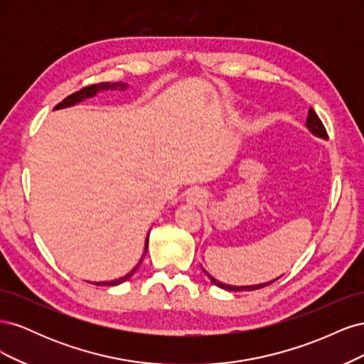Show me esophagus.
Instances as JSON below:
<instances>
[{
  "label": "esophagus",
  "mask_w": 364,
  "mask_h": 364,
  "mask_svg": "<svg viewBox=\"0 0 364 364\" xmlns=\"http://www.w3.org/2000/svg\"><path fill=\"white\" fill-rule=\"evenodd\" d=\"M206 199V194L200 188H191L186 194V202L191 205H200Z\"/></svg>",
  "instance_id": "obj_1"
}]
</instances>
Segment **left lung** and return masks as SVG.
Segmentation results:
<instances>
[{
  "label": "left lung",
  "instance_id": "8db88e82",
  "mask_svg": "<svg viewBox=\"0 0 364 364\" xmlns=\"http://www.w3.org/2000/svg\"><path fill=\"white\" fill-rule=\"evenodd\" d=\"M306 127L310 129L314 135L321 136V138H328L326 129H325V126H323V123H322V119L318 118V115L314 112V109H313V107H310V111H308V118H306ZM203 272L208 274V278L211 279V282H213L214 285H217V287H220V289L229 290V291H243V290H246V291H252V290H258V289H264V287H267V285H270V284H273L274 281H278V279H279V278H277V279L269 281V282H266V284H258V285H247V287H235V285H228V284H223V282L217 281V279H215V278H213L211 274H209V273H208L205 269H203Z\"/></svg>",
  "mask_w": 364,
  "mask_h": 364
}]
</instances>
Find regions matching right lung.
<instances>
[{
  "label": "right lung",
  "mask_w": 364,
  "mask_h": 364,
  "mask_svg": "<svg viewBox=\"0 0 364 364\" xmlns=\"http://www.w3.org/2000/svg\"><path fill=\"white\" fill-rule=\"evenodd\" d=\"M115 86H119L121 90H123V87H124L126 85H123V83H95V85H91V86H85V87H82L80 91H77V92L68 95L67 98H63L62 103L56 105V107H54V109L73 106V105H75V103H79V102L85 100V98H87V97H94L98 91L109 90V87H115ZM147 246H149V237H147V240H146V250H144V253H142V258L146 257ZM141 261H142V259H141ZM141 261H139V264H141ZM139 264H138V266H136L134 270H132L130 273H127L124 278H119V279H115V281H109V282H94V284H95V285H118V284H121V282H124L126 279H129V278L132 277V274L135 273V270L139 267Z\"/></svg>",
  "instance_id": "right-lung-1"
}]
</instances>
